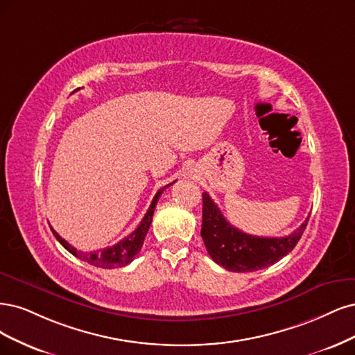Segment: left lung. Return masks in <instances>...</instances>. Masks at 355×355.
Returning <instances> with one entry per match:
<instances>
[{"label":"left lung","instance_id":"obj_1","mask_svg":"<svg viewBox=\"0 0 355 355\" xmlns=\"http://www.w3.org/2000/svg\"><path fill=\"white\" fill-rule=\"evenodd\" d=\"M202 230L200 236L208 254L228 271L249 272L276 264L292 252L310 220L284 237H258L240 232L228 223L208 193H202Z\"/></svg>","mask_w":355,"mask_h":355}]
</instances>
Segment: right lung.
I'll return each instance as SVG.
<instances>
[{
  "label": "right lung",
  "instance_id": "add662e5",
  "mask_svg": "<svg viewBox=\"0 0 355 355\" xmlns=\"http://www.w3.org/2000/svg\"><path fill=\"white\" fill-rule=\"evenodd\" d=\"M171 184H174V182H171ZM171 184L162 187L161 190H159L155 194L150 208L147 209L144 218L141 220L139 227H137L130 236L123 237L119 243L113 245L110 248L101 249V250H94V252H81V250H78L76 248H73L72 245L67 243L63 237H60L51 228L53 234L55 236L57 240H59V242L62 243V246L66 250H69L72 255H75L76 258H79L81 261L88 262V264H91V266L100 267V268H109V270L110 268H121V267L128 266L130 262L134 259V257L140 252V249H141V246L144 243V237H146V234L148 232V227H150L152 220H153V212H155V208H156V203H157L159 198H161L162 191L166 187H169Z\"/></svg>",
  "mask_w": 355,
  "mask_h": 355
}]
</instances>
